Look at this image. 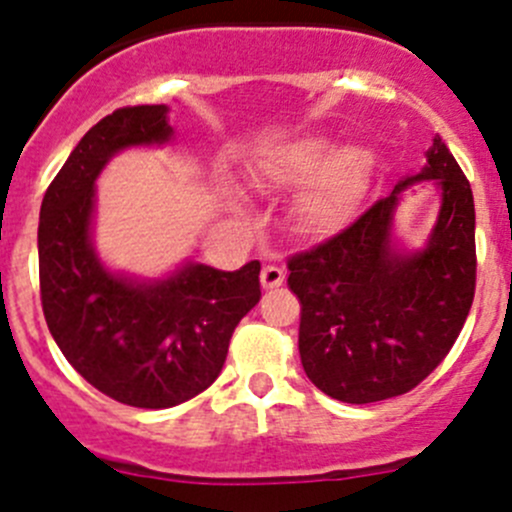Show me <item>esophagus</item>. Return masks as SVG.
Here are the masks:
<instances>
[{"label":"esophagus","instance_id":"obj_1","mask_svg":"<svg viewBox=\"0 0 512 512\" xmlns=\"http://www.w3.org/2000/svg\"><path fill=\"white\" fill-rule=\"evenodd\" d=\"M260 282L265 289H275L285 282V267L280 265H265L260 272Z\"/></svg>","mask_w":512,"mask_h":512}]
</instances>
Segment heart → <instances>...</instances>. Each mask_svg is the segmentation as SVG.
<instances>
[{"label": "heart", "instance_id": "obj_1", "mask_svg": "<svg viewBox=\"0 0 512 512\" xmlns=\"http://www.w3.org/2000/svg\"><path fill=\"white\" fill-rule=\"evenodd\" d=\"M257 183L294 190L289 215L297 235L324 240L354 220L371 183V156L359 143L332 148L324 136H299L272 148L257 163Z\"/></svg>", "mask_w": 512, "mask_h": 512}]
</instances>
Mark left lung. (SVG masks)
Listing matches in <instances>:
<instances>
[{
  "label": "left lung",
  "instance_id": "1",
  "mask_svg": "<svg viewBox=\"0 0 512 512\" xmlns=\"http://www.w3.org/2000/svg\"><path fill=\"white\" fill-rule=\"evenodd\" d=\"M433 179L442 195L418 251L393 237L400 193ZM302 302L299 356L309 381L344 404L394 399L421 384L451 352L476 292V208L471 183L441 138L421 173L354 225L287 262Z\"/></svg>",
  "mask_w": 512,
  "mask_h": 512
}]
</instances>
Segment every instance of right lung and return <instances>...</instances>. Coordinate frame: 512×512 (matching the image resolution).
<instances>
[{"label": "right lung", "instance_id": "1", "mask_svg": "<svg viewBox=\"0 0 512 512\" xmlns=\"http://www.w3.org/2000/svg\"><path fill=\"white\" fill-rule=\"evenodd\" d=\"M173 141L168 106L101 118L51 180L39 213V285L46 324L71 366L101 394L170 409L223 371L230 337L260 302V262L235 272L183 262L165 277L106 267L94 247L96 180L116 153Z\"/></svg>", "mask_w": 512, "mask_h": 512}]
</instances>
